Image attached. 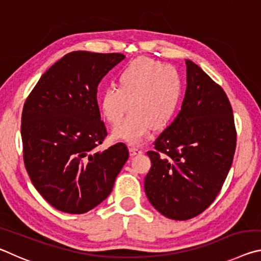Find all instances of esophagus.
Wrapping results in <instances>:
<instances>
[{"instance_id": "esophagus-1", "label": "esophagus", "mask_w": 261, "mask_h": 261, "mask_svg": "<svg viewBox=\"0 0 261 261\" xmlns=\"http://www.w3.org/2000/svg\"><path fill=\"white\" fill-rule=\"evenodd\" d=\"M129 153H130L131 156H134V155H138V154L141 153V151H140L139 148L131 146V147H129Z\"/></svg>"}]
</instances>
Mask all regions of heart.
<instances>
[{"instance_id":"heart-1","label":"heart","mask_w":261,"mask_h":261,"mask_svg":"<svg viewBox=\"0 0 261 261\" xmlns=\"http://www.w3.org/2000/svg\"><path fill=\"white\" fill-rule=\"evenodd\" d=\"M182 98V78L170 65L149 57L130 62L118 76V87L109 85L100 94V108L106 121L116 124L114 139L138 145L151 135L153 127H165L178 109Z\"/></svg>"}]
</instances>
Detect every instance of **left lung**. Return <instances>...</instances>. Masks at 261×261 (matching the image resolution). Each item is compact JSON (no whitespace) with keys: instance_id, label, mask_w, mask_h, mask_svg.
<instances>
[{"instance_id":"obj_1","label":"left lung","mask_w":261,"mask_h":261,"mask_svg":"<svg viewBox=\"0 0 261 261\" xmlns=\"http://www.w3.org/2000/svg\"><path fill=\"white\" fill-rule=\"evenodd\" d=\"M187 91L173 123L148 151L152 167L145 193L155 210L173 220L202 213L218 196L236 149L231 105L222 87L187 60Z\"/></svg>"}]
</instances>
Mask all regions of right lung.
<instances>
[{"mask_svg":"<svg viewBox=\"0 0 261 261\" xmlns=\"http://www.w3.org/2000/svg\"><path fill=\"white\" fill-rule=\"evenodd\" d=\"M125 56L72 51L47 70L21 114L24 163L38 192L56 210L83 214L101 204L129 159L125 144L96 151L107 136L98 85Z\"/></svg>","mask_w":261,"mask_h":261,"instance_id":"1","label":"right lung"}]
</instances>
